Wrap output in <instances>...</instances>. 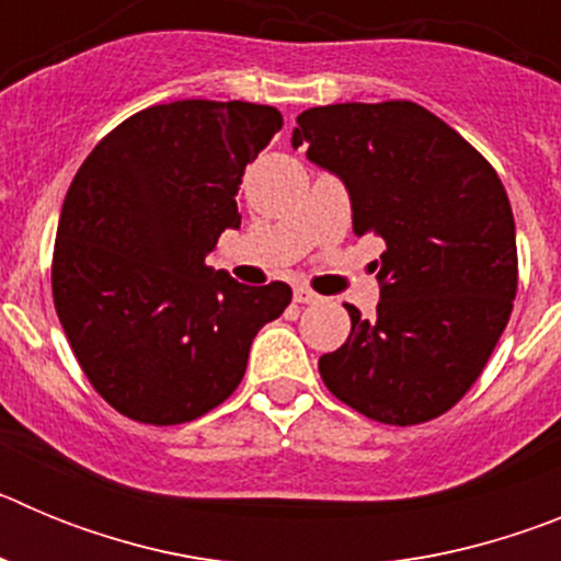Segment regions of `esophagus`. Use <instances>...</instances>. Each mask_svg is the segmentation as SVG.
Returning a JSON list of instances; mask_svg holds the SVG:
<instances>
[{"instance_id":"obj_1","label":"esophagus","mask_w":561,"mask_h":561,"mask_svg":"<svg viewBox=\"0 0 561 561\" xmlns=\"http://www.w3.org/2000/svg\"><path fill=\"white\" fill-rule=\"evenodd\" d=\"M317 300H320V295L311 291L309 286H295V304H317Z\"/></svg>"}]
</instances>
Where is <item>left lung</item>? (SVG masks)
Instances as JSON below:
<instances>
[{
    "mask_svg": "<svg viewBox=\"0 0 561 561\" xmlns=\"http://www.w3.org/2000/svg\"><path fill=\"white\" fill-rule=\"evenodd\" d=\"M291 146L336 173L354 232L385 238L379 306L320 356L325 388L356 413L410 427L455 408L483 374L517 295V236L497 171L413 101L297 114Z\"/></svg>",
    "mask_w": 561,
    "mask_h": 561,
    "instance_id": "8db88e82",
    "label": "left lung"
}]
</instances>
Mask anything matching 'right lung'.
Masks as SVG:
<instances>
[{"instance_id": "1", "label": "right lung", "mask_w": 561, "mask_h": 561, "mask_svg": "<svg viewBox=\"0 0 561 561\" xmlns=\"http://www.w3.org/2000/svg\"><path fill=\"white\" fill-rule=\"evenodd\" d=\"M284 117L244 101L148 106L108 131L69 185L53 300L89 385L126 419L185 424L244 379L250 345L284 314V280L244 286L205 264L241 225L244 168Z\"/></svg>"}]
</instances>
